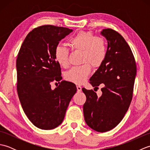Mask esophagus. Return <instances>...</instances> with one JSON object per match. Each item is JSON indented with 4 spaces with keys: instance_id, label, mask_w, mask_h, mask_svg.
Listing matches in <instances>:
<instances>
[{
    "instance_id": "34e87169",
    "label": "esophagus",
    "mask_w": 150,
    "mask_h": 150,
    "mask_svg": "<svg viewBox=\"0 0 150 150\" xmlns=\"http://www.w3.org/2000/svg\"><path fill=\"white\" fill-rule=\"evenodd\" d=\"M77 91H79V92H81L82 91V87L81 86L77 85Z\"/></svg>"
}]
</instances>
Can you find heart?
<instances>
[{
	"mask_svg": "<svg viewBox=\"0 0 150 150\" xmlns=\"http://www.w3.org/2000/svg\"><path fill=\"white\" fill-rule=\"evenodd\" d=\"M69 46L73 50L82 52L81 62L83 64L73 67L67 71V81L81 84L88 79L91 67L98 68L103 64L107 53V44L103 37L95 36L91 32L80 31L69 39ZM68 50L57 45L54 50V58L59 64L65 68L68 65Z\"/></svg>",
	"mask_w": 150,
	"mask_h": 150,
	"instance_id": "1",
	"label": "heart"
}]
</instances>
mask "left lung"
<instances>
[{
    "label": "left lung",
    "instance_id": "obj_1",
    "mask_svg": "<svg viewBox=\"0 0 150 150\" xmlns=\"http://www.w3.org/2000/svg\"><path fill=\"white\" fill-rule=\"evenodd\" d=\"M101 35L108 41L106 57L90 83L95 88L103 86V94L98 97L92 90H82L86 97L83 106L86 122L95 131L106 132L117 126L128 110L137 67L132 50L120 34L108 28Z\"/></svg>",
    "mask_w": 150,
    "mask_h": 150
}]
</instances>
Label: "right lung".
Segmentation results:
<instances>
[{
    "mask_svg": "<svg viewBox=\"0 0 150 150\" xmlns=\"http://www.w3.org/2000/svg\"><path fill=\"white\" fill-rule=\"evenodd\" d=\"M72 31L52 25L35 28L25 38L18 53L16 67L19 100L28 119L40 129H52L62 122L77 91L76 86L70 82H59L54 90L50 84L62 79L54 50L59 41Z\"/></svg>",
    "mask_w": 150,
    "mask_h": 150,
    "instance_id": "1",
    "label": "right lung"
}]
</instances>
